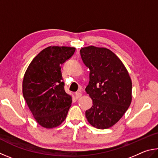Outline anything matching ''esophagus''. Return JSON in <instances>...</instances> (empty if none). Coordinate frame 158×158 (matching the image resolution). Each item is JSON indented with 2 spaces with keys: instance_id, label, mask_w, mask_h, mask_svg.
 I'll list each match as a JSON object with an SVG mask.
<instances>
[{
  "instance_id": "1",
  "label": "esophagus",
  "mask_w": 158,
  "mask_h": 158,
  "mask_svg": "<svg viewBox=\"0 0 158 158\" xmlns=\"http://www.w3.org/2000/svg\"><path fill=\"white\" fill-rule=\"evenodd\" d=\"M81 96H82V94L81 93H80V92H76V98H81Z\"/></svg>"
}]
</instances>
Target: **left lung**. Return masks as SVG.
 I'll return each mask as SVG.
<instances>
[{
    "label": "left lung",
    "instance_id": "left-lung-1",
    "mask_svg": "<svg viewBox=\"0 0 158 158\" xmlns=\"http://www.w3.org/2000/svg\"><path fill=\"white\" fill-rule=\"evenodd\" d=\"M80 52L89 69L85 91L93 101L85 116L95 128H109L119 121L131 103V79L122 62L110 50L90 46Z\"/></svg>",
    "mask_w": 158,
    "mask_h": 158
}]
</instances>
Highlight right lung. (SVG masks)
Segmentation results:
<instances>
[{
	"mask_svg": "<svg viewBox=\"0 0 158 158\" xmlns=\"http://www.w3.org/2000/svg\"><path fill=\"white\" fill-rule=\"evenodd\" d=\"M76 48L48 46L27 67L23 81V95L37 122L44 128L60 126L67 116L72 98L64 91L61 71Z\"/></svg>",
	"mask_w": 158,
	"mask_h": 158,
	"instance_id": "add662e5",
	"label": "right lung"
}]
</instances>
